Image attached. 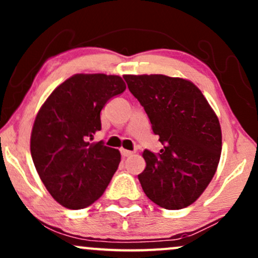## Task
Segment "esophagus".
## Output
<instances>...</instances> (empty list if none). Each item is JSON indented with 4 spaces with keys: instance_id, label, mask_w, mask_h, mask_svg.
Masks as SVG:
<instances>
[{
    "instance_id": "1",
    "label": "esophagus",
    "mask_w": 258,
    "mask_h": 258,
    "mask_svg": "<svg viewBox=\"0 0 258 258\" xmlns=\"http://www.w3.org/2000/svg\"><path fill=\"white\" fill-rule=\"evenodd\" d=\"M120 152H121V155H122L123 158H126V156L132 155V154H133V152H130V150H126V149H121Z\"/></svg>"
}]
</instances>
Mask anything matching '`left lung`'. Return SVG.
Here are the masks:
<instances>
[{
    "label": "left lung",
    "mask_w": 258,
    "mask_h": 258,
    "mask_svg": "<svg viewBox=\"0 0 258 258\" xmlns=\"http://www.w3.org/2000/svg\"><path fill=\"white\" fill-rule=\"evenodd\" d=\"M144 106L162 148L146 149V170L138 174L156 205L179 210L193 204L214 178L222 152L220 121L194 84L165 75H125Z\"/></svg>",
    "instance_id": "obj_1"
}]
</instances>
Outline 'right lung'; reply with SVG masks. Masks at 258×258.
Wrapping results in <instances>:
<instances>
[{
    "label": "right lung",
    "mask_w": 258,
    "mask_h": 258,
    "mask_svg": "<svg viewBox=\"0 0 258 258\" xmlns=\"http://www.w3.org/2000/svg\"><path fill=\"white\" fill-rule=\"evenodd\" d=\"M125 90L120 76L78 74L59 85L38 111L31 133L32 161L60 205L72 210L92 205L116 172L119 150L90 141L102 128V109Z\"/></svg>",
    "instance_id": "right-lung-1"
}]
</instances>
